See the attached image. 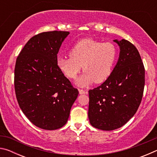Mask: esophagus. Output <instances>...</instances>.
Instances as JSON below:
<instances>
[{"label":"esophagus","instance_id":"1","mask_svg":"<svg viewBox=\"0 0 157 157\" xmlns=\"http://www.w3.org/2000/svg\"><path fill=\"white\" fill-rule=\"evenodd\" d=\"M79 94H87L88 92L84 91V90H83V89H79Z\"/></svg>","mask_w":157,"mask_h":157}]
</instances>
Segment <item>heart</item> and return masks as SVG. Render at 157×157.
<instances>
[{"label":"heart","instance_id":"b5f03b06","mask_svg":"<svg viewBox=\"0 0 157 157\" xmlns=\"http://www.w3.org/2000/svg\"><path fill=\"white\" fill-rule=\"evenodd\" d=\"M117 56V48L111 42L84 39L71 48L69 57H58L57 66L69 79H75L82 66L84 72L77 84L86 86L94 82L96 84L105 82L112 73Z\"/></svg>","mask_w":157,"mask_h":157}]
</instances>
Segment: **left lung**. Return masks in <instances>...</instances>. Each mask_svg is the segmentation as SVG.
<instances>
[{"label":"left lung","instance_id":"8db88e82","mask_svg":"<svg viewBox=\"0 0 157 157\" xmlns=\"http://www.w3.org/2000/svg\"><path fill=\"white\" fill-rule=\"evenodd\" d=\"M120 47L118 61L106 81L89 90L88 116L95 128H120L139 109L145 85V68L136 48L125 39L113 40Z\"/></svg>","mask_w":157,"mask_h":157}]
</instances>
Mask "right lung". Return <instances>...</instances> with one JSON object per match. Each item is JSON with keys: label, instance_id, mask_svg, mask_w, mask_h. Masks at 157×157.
<instances>
[{"label": "right lung", "instance_id": "add662e5", "mask_svg": "<svg viewBox=\"0 0 157 157\" xmlns=\"http://www.w3.org/2000/svg\"><path fill=\"white\" fill-rule=\"evenodd\" d=\"M69 32H45L25 45L16 61L14 89L19 107L41 129H57L67 122L78 90L57 68V53Z\"/></svg>", "mask_w": 157, "mask_h": 157}]
</instances>
